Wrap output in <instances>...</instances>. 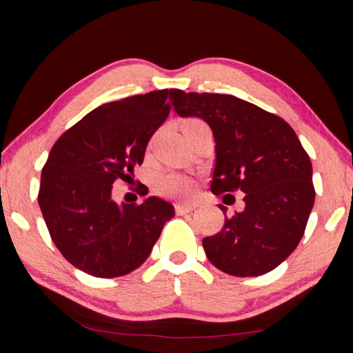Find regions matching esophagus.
Instances as JSON below:
<instances>
[{
	"instance_id": "obj_1",
	"label": "esophagus",
	"mask_w": 353,
	"mask_h": 353,
	"mask_svg": "<svg viewBox=\"0 0 353 353\" xmlns=\"http://www.w3.org/2000/svg\"><path fill=\"white\" fill-rule=\"evenodd\" d=\"M196 208H197L196 203H176V212L179 215H185V214L192 212Z\"/></svg>"
}]
</instances>
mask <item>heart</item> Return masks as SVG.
<instances>
[{"label": "heart", "instance_id": "b5f03b06", "mask_svg": "<svg viewBox=\"0 0 353 353\" xmlns=\"http://www.w3.org/2000/svg\"><path fill=\"white\" fill-rule=\"evenodd\" d=\"M197 125H205L200 119H188V121L183 123V130L192 129V127ZM194 181L190 176L181 174V172H167V174H162L157 179L156 190L159 191L163 196L170 197H190L194 192Z\"/></svg>", "mask_w": 353, "mask_h": 353}]
</instances>
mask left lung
Segmentation results:
<instances>
[{"label": "left lung", "instance_id": "1", "mask_svg": "<svg viewBox=\"0 0 353 353\" xmlns=\"http://www.w3.org/2000/svg\"><path fill=\"white\" fill-rule=\"evenodd\" d=\"M182 118L209 124L215 141L211 191L244 192V209L203 238L208 259L221 272L247 277L272 272L294 252L316 199L312 165L288 123L226 94L171 89ZM226 215L228 208L219 205Z\"/></svg>", "mask_w": 353, "mask_h": 353}]
</instances>
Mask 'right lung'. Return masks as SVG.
Masks as SVG:
<instances>
[{"instance_id":"obj_1","label":"right lung","mask_w":353,"mask_h":353,"mask_svg":"<svg viewBox=\"0 0 353 353\" xmlns=\"http://www.w3.org/2000/svg\"><path fill=\"white\" fill-rule=\"evenodd\" d=\"M168 89L106 103L56 141L42 168L39 201L52 243L95 277L129 274L144 264L174 206L159 197L117 203L112 185L129 181L153 133L170 114Z\"/></svg>"}]
</instances>
